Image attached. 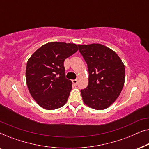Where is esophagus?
<instances>
[{"label": "esophagus", "instance_id": "1", "mask_svg": "<svg viewBox=\"0 0 149 149\" xmlns=\"http://www.w3.org/2000/svg\"><path fill=\"white\" fill-rule=\"evenodd\" d=\"M72 83L73 84L77 85V83H78V81H77V79H74V80H72Z\"/></svg>", "mask_w": 149, "mask_h": 149}]
</instances>
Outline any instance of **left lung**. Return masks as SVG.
Here are the masks:
<instances>
[{
  "label": "left lung",
  "instance_id": "1",
  "mask_svg": "<svg viewBox=\"0 0 149 149\" xmlns=\"http://www.w3.org/2000/svg\"><path fill=\"white\" fill-rule=\"evenodd\" d=\"M78 47L89 71L88 85L81 90L83 100L93 109H106L116 100L123 89L124 64L114 51L101 44Z\"/></svg>",
  "mask_w": 149,
  "mask_h": 149
}]
</instances>
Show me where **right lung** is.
I'll return each instance as SVG.
<instances>
[{
  "label": "right lung",
  "mask_w": 149,
  "mask_h": 149,
  "mask_svg": "<svg viewBox=\"0 0 149 149\" xmlns=\"http://www.w3.org/2000/svg\"><path fill=\"white\" fill-rule=\"evenodd\" d=\"M74 43L52 42L38 49L28 60L26 78L30 94L47 110H54L66 103L72 82L65 77L64 60L77 52Z\"/></svg>",
  "instance_id": "obj_1"
}]
</instances>
